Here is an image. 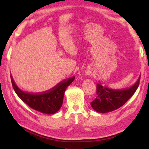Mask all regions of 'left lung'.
Instances as JSON below:
<instances>
[{"mask_svg": "<svg viewBox=\"0 0 149 149\" xmlns=\"http://www.w3.org/2000/svg\"><path fill=\"white\" fill-rule=\"evenodd\" d=\"M140 76L136 83L129 88L123 90H112L103 86L100 83L97 84V97L90 103L95 111L106 113L120 108L136 91L140 83Z\"/></svg>", "mask_w": 149, "mask_h": 149, "instance_id": "left-lung-1", "label": "left lung"}]
</instances>
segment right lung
Returning <instances> with one entry per match:
<instances>
[{
  "label": "right lung",
  "instance_id": "add662e5",
  "mask_svg": "<svg viewBox=\"0 0 149 149\" xmlns=\"http://www.w3.org/2000/svg\"><path fill=\"white\" fill-rule=\"evenodd\" d=\"M75 77L60 82L52 89L40 93H32L22 91L16 84L13 77L11 80L13 87L19 98L31 108L42 113L52 115L61 108L65 91L74 81Z\"/></svg>",
  "mask_w": 149,
  "mask_h": 149
}]
</instances>
